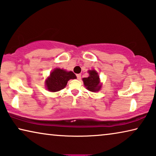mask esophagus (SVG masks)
I'll use <instances>...</instances> for the list:
<instances>
[{"label": "esophagus", "instance_id": "esophagus-1", "mask_svg": "<svg viewBox=\"0 0 156 156\" xmlns=\"http://www.w3.org/2000/svg\"><path fill=\"white\" fill-rule=\"evenodd\" d=\"M76 76H77V78L78 79V80H80V79L81 78V74H77Z\"/></svg>", "mask_w": 156, "mask_h": 156}]
</instances>
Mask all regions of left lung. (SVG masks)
<instances>
[{
	"label": "left lung",
	"instance_id": "obj_1",
	"mask_svg": "<svg viewBox=\"0 0 156 156\" xmlns=\"http://www.w3.org/2000/svg\"><path fill=\"white\" fill-rule=\"evenodd\" d=\"M90 76L83 78V83L86 88L91 92H97L101 89V85L99 83V76L94 70L88 71Z\"/></svg>",
	"mask_w": 156,
	"mask_h": 156
}]
</instances>
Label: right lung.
Wrapping results in <instances>:
<instances>
[{
	"instance_id": "obj_1",
	"label": "right lung",
	"mask_w": 156,
	"mask_h": 156,
	"mask_svg": "<svg viewBox=\"0 0 156 156\" xmlns=\"http://www.w3.org/2000/svg\"><path fill=\"white\" fill-rule=\"evenodd\" d=\"M76 76L72 71H66L63 69H55L51 72L50 77L46 80V87L50 92L59 91L66 87L70 79H75Z\"/></svg>"
}]
</instances>
